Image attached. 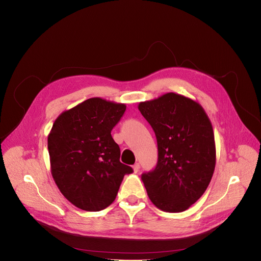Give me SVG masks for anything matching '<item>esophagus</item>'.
Instances as JSON below:
<instances>
[{
  "label": "esophagus",
  "mask_w": 261,
  "mask_h": 261,
  "mask_svg": "<svg viewBox=\"0 0 261 261\" xmlns=\"http://www.w3.org/2000/svg\"><path fill=\"white\" fill-rule=\"evenodd\" d=\"M133 171L134 172H139L140 171V164H134L133 165Z\"/></svg>",
  "instance_id": "obj_1"
}]
</instances>
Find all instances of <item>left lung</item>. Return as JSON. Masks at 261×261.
<instances>
[{"label":"left lung","instance_id":"left-lung-1","mask_svg":"<svg viewBox=\"0 0 261 261\" xmlns=\"http://www.w3.org/2000/svg\"><path fill=\"white\" fill-rule=\"evenodd\" d=\"M153 128L158 147L155 169L143 173L152 203L167 213H181L204 194L216 166L212 122L195 100L167 93L139 104Z\"/></svg>","mask_w":261,"mask_h":261}]
</instances>
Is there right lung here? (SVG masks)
<instances>
[{
	"instance_id": "right-lung-1",
	"label": "right lung",
	"mask_w": 261,
	"mask_h": 261,
	"mask_svg": "<svg viewBox=\"0 0 261 261\" xmlns=\"http://www.w3.org/2000/svg\"><path fill=\"white\" fill-rule=\"evenodd\" d=\"M125 105L92 97L62 113L47 138L51 172L62 194L87 212H99L115 200L124 174L120 148L112 130Z\"/></svg>"
}]
</instances>
